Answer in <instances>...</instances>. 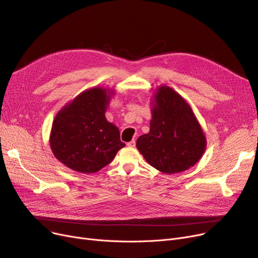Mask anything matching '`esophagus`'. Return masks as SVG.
I'll use <instances>...</instances> for the list:
<instances>
[{
    "label": "esophagus",
    "mask_w": 258,
    "mask_h": 258,
    "mask_svg": "<svg viewBox=\"0 0 258 258\" xmlns=\"http://www.w3.org/2000/svg\"><path fill=\"white\" fill-rule=\"evenodd\" d=\"M127 146L129 147V148H134L135 147V141L133 140V141H131V142H129L128 144H127Z\"/></svg>",
    "instance_id": "1"
}]
</instances>
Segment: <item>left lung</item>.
<instances>
[{"label":"left lung","instance_id":"obj_1","mask_svg":"<svg viewBox=\"0 0 258 258\" xmlns=\"http://www.w3.org/2000/svg\"><path fill=\"white\" fill-rule=\"evenodd\" d=\"M150 131L137 138L136 148L146 161L173 174L195 165L207 148V137L195 113L179 93L162 85L153 92Z\"/></svg>","mask_w":258,"mask_h":258}]
</instances>
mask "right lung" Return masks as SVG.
I'll use <instances>...</instances> for the list:
<instances>
[{
	"mask_svg": "<svg viewBox=\"0 0 258 258\" xmlns=\"http://www.w3.org/2000/svg\"><path fill=\"white\" fill-rule=\"evenodd\" d=\"M115 92L90 88L66 103L53 118L49 145L56 159L81 173H94L109 164L125 144L105 111Z\"/></svg>",
	"mask_w": 258,
	"mask_h": 258,
	"instance_id": "right-lung-1",
	"label": "right lung"
}]
</instances>
